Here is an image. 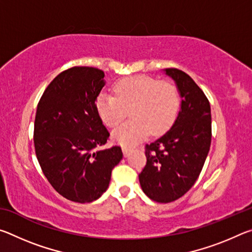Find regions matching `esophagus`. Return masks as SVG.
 <instances>
[{
  "label": "esophagus",
  "mask_w": 252,
  "mask_h": 252,
  "mask_svg": "<svg viewBox=\"0 0 252 252\" xmlns=\"http://www.w3.org/2000/svg\"><path fill=\"white\" fill-rule=\"evenodd\" d=\"M122 151H123V153H125V156L127 157V156H129L130 151H131V149L127 148V147H123V148H122Z\"/></svg>",
  "instance_id": "34e87169"
}]
</instances>
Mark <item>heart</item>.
<instances>
[{"instance_id":"b5f03b06","label":"heart","mask_w":252,"mask_h":252,"mask_svg":"<svg viewBox=\"0 0 252 252\" xmlns=\"http://www.w3.org/2000/svg\"><path fill=\"white\" fill-rule=\"evenodd\" d=\"M113 94L101 92L95 108L101 121L116 127L127 116L132 119L113 132L121 144H133L147 136L164 133L178 114L180 97L176 85L167 80L147 75H133L119 80L113 85Z\"/></svg>"}]
</instances>
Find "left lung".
<instances>
[{
    "instance_id": "1",
    "label": "left lung",
    "mask_w": 252,
    "mask_h": 252,
    "mask_svg": "<svg viewBox=\"0 0 252 252\" xmlns=\"http://www.w3.org/2000/svg\"><path fill=\"white\" fill-rule=\"evenodd\" d=\"M176 81L181 110L167 133L146 144L147 163L140 185L153 201L168 203L181 198L200 176L211 144V109L208 97L186 72L165 69Z\"/></svg>"
}]
</instances>
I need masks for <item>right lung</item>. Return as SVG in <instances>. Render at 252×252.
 <instances>
[{
	"label": "right lung",
	"mask_w": 252,
	"mask_h": 252,
	"mask_svg": "<svg viewBox=\"0 0 252 252\" xmlns=\"http://www.w3.org/2000/svg\"><path fill=\"white\" fill-rule=\"evenodd\" d=\"M104 72L73 66L55 76L37 103L34 148L45 178L62 197L91 202L108 189L120 146L101 149L110 133L96 112Z\"/></svg>",
	"instance_id": "add662e5"
}]
</instances>
